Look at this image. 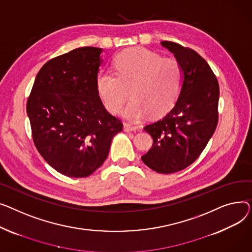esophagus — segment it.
<instances>
[{"label":"esophagus","mask_w":252,"mask_h":252,"mask_svg":"<svg viewBox=\"0 0 252 252\" xmlns=\"http://www.w3.org/2000/svg\"><path fill=\"white\" fill-rule=\"evenodd\" d=\"M123 129H124V131L129 132V131L136 130V129H137V126H135V125H132V124H129V123H125V124L123 125Z\"/></svg>","instance_id":"esophagus-1"}]
</instances>
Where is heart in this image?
<instances>
[{
	"mask_svg": "<svg viewBox=\"0 0 252 252\" xmlns=\"http://www.w3.org/2000/svg\"><path fill=\"white\" fill-rule=\"evenodd\" d=\"M115 73L101 71L96 78L98 94L105 107L119 113L128 97L123 116L138 120L151 112L158 116L169 111L182 91L184 69L175 58H162L144 48H133L118 55Z\"/></svg>",
	"mask_w": 252,
	"mask_h": 252,
	"instance_id": "obj_1",
	"label": "heart"
}]
</instances>
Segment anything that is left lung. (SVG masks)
I'll return each instance as SVG.
<instances>
[{"mask_svg":"<svg viewBox=\"0 0 252 252\" xmlns=\"http://www.w3.org/2000/svg\"><path fill=\"white\" fill-rule=\"evenodd\" d=\"M160 44L181 63L184 81L173 108L143 128L154 143L141 159L158 173L171 174L190 166L214 135L220 87L211 67L195 51L172 41Z\"/></svg>","mask_w":252,"mask_h":252,"instance_id":"8db88e82","label":"left lung"}]
</instances>
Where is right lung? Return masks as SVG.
I'll return each instance as SVG.
<instances>
[{"mask_svg": "<svg viewBox=\"0 0 252 252\" xmlns=\"http://www.w3.org/2000/svg\"><path fill=\"white\" fill-rule=\"evenodd\" d=\"M102 49L84 47L52 59L35 77L27 100L33 142L59 173L92 175L106 160L123 124L103 107L96 78Z\"/></svg>", "mask_w": 252, "mask_h": 252, "instance_id": "add662e5", "label": "right lung"}]
</instances>
